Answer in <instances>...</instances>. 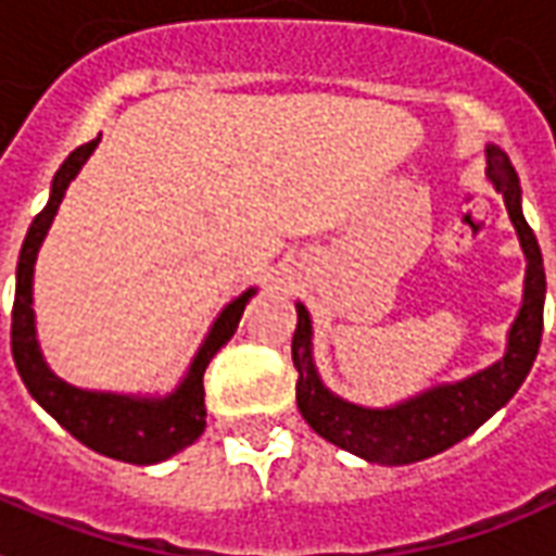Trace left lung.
I'll use <instances>...</instances> for the list:
<instances>
[{
	"label": "left lung",
	"mask_w": 556,
	"mask_h": 556,
	"mask_svg": "<svg viewBox=\"0 0 556 556\" xmlns=\"http://www.w3.org/2000/svg\"><path fill=\"white\" fill-rule=\"evenodd\" d=\"M486 176L504 197L525 253V294L521 309L507 332V351L483 371L466 380L439 382L394 406H359L344 401L320 380L312 353V318L298 303V330L291 339V359L298 368V406L306 425L341 451L377 466H409L463 442L477 427L507 404L533 368L542 341L545 306V265L533 229L521 212V185L507 152L486 147Z\"/></svg>",
	"instance_id": "obj_1"
}]
</instances>
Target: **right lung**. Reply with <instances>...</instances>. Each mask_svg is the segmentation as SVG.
<instances>
[{
    "label": "right lung",
    "mask_w": 556,
    "mask_h": 556,
    "mask_svg": "<svg viewBox=\"0 0 556 556\" xmlns=\"http://www.w3.org/2000/svg\"><path fill=\"white\" fill-rule=\"evenodd\" d=\"M100 138L90 143H81L79 150H73L59 167V174L49 188V200L43 212L31 220L20 250L16 262V291H14V312H11V353L14 365L28 394L37 404L43 406L55 421H59L70 435H76L81 445L97 451L111 459L131 463V466H152L162 463L167 456L179 454L182 447L194 445L205 430V392L203 374L208 362L226 341L232 339L238 330V320L244 315V306L256 289H247L238 294L232 303H226L220 315L212 324V330L205 332L200 351L188 365L182 382L170 394H117V392H90L79 389L73 382L61 380L52 371L40 353L37 341L35 309H31V291H35V262L40 253V244L47 238L49 226L59 215V205L67 194L70 182L79 176Z\"/></svg>",
    "instance_id": "1"
}]
</instances>
